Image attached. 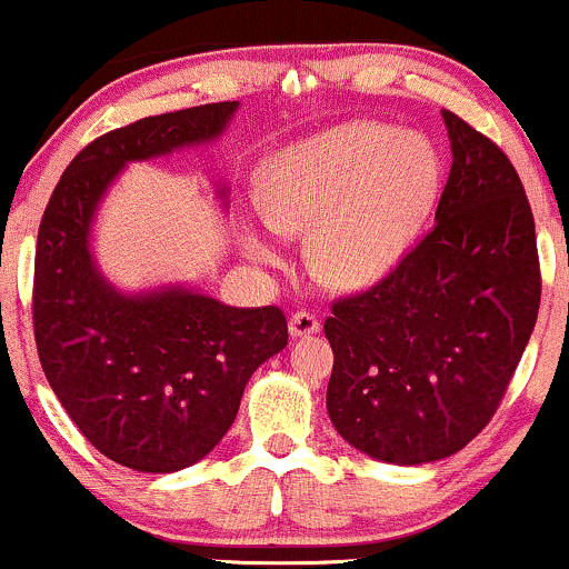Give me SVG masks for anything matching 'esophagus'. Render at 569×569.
Masks as SVG:
<instances>
[{
    "label": "esophagus",
    "mask_w": 569,
    "mask_h": 569,
    "mask_svg": "<svg viewBox=\"0 0 569 569\" xmlns=\"http://www.w3.org/2000/svg\"><path fill=\"white\" fill-rule=\"evenodd\" d=\"M319 333V319L311 311H296L290 317V336L292 338H306Z\"/></svg>",
    "instance_id": "esophagus-1"
}]
</instances>
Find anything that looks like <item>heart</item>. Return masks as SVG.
Returning a JSON list of instances; mask_svg holds the SVG:
<instances>
[{"label":"heart","mask_w":569,"mask_h":569,"mask_svg":"<svg viewBox=\"0 0 569 569\" xmlns=\"http://www.w3.org/2000/svg\"><path fill=\"white\" fill-rule=\"evenodd\" d=\"M440 190L436 147L379 120H355L279 150L266 163L260 207L271 231L244 228L247 252L277 263L273 228L311 233L309 258L338 290L385 279L422 236Z\"/></svg>","instance_id":"heart-1"}]
</instances>
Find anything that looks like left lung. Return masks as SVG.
Listing matches in <instances>:
<instances>
[{
  "label": "left lung",
  "instance_id": "left-lung-1",
  "mask_svg": "<svg viewBox=\"0 0 569 569\" xmlns=\"http://www.w3.org/2000/svg\"><path fill=\"white\" fill-rule=\"evenodd\" d=\"M443 123L455 161L436 226L325 319L330 422L357 451L395 465L457 455L489 425L540 309L525 184L489 137L449 110Z\"/></svg>",
  "mask_w": 569,
  "mask_h": 569
}]
</instances>
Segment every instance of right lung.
<instances>
[{
    "label": "right lung",
    "mask_w": 569,
    "mask_h": 569,
    "mask_svg": "<svg viewBox=\"0 0 569 569\" xmlns=\"http://www.w3.org/2000/svg\"><path fill=\"white\" fill-rule=\"evenodd\" d=\"M236 107L152 114L93 139L61 174L37 233L31 311L44 376L82 436L139 473L207 457L231 430L250 376L287 347L277 306L236 309L180 284L129 296L91 254L93 214L118 171L212 142Z\"/></svg>",
    "instance_id": "obj_1"
}]
</instances>
